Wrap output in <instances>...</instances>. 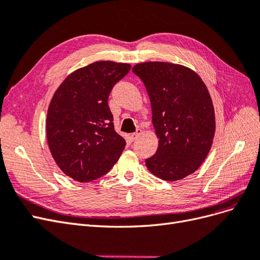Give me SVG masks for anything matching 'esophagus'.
Returning a JSON list of instances; mask_svg holds the SVG:
<instances>
[{
    "instance_id": "34e87169",
    "label": "esophagus",
    "mask_w": 260,
    "mask_h": 260,
    "mask_svg": "<svg viewBox=\"0 0 260 260\" xmlns=\"http://www.w3.org/2000/svg\"><path fill=\"white\" fill-rule=\"evenodd\" d=\"M141 132H142V130H141V129H137V131H136V132L131 133V135H130V139H131V141H136V140L140 137Z\"/></svg>"
}]
</instances>
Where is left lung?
Listing matches in <instances>:
<instances>
[{"label":"left lung","mask_w":260,"mask_h":260,"mask_svg":"<svg viewBox=\"0 0 260 260\" xmlns=\"http://www.w3.org/2000/svg\"><path fill=\"white\" fill-rule=\"evenodd\" d=\"M143 81L152 106L158 148L145 160L153 175L177 181L198 170L215 136V112L209 92L190 68L147 61L132 68Z\"/></svg>","instance_id":"1"}]
</instances>
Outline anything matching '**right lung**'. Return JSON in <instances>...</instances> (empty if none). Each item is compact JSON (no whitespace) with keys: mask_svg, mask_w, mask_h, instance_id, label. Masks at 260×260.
<instances>
[{"mask_svg":"<svg viewBox=\"0 0 260 260\" xmlns=\"http://www.w3.org/2000/svg\"><path fill=\"white\" fill-rule=\"evenodd\" d=\"M131 66L95 61L70 74L55 92L46 117V137L55 162L79 182L106 175L125 146L114 128L108 96Z\"/></svg>","mask_w":260,"mask_h":260,"instance_id":"obj_1","label":"right lung"}]
</instances>
